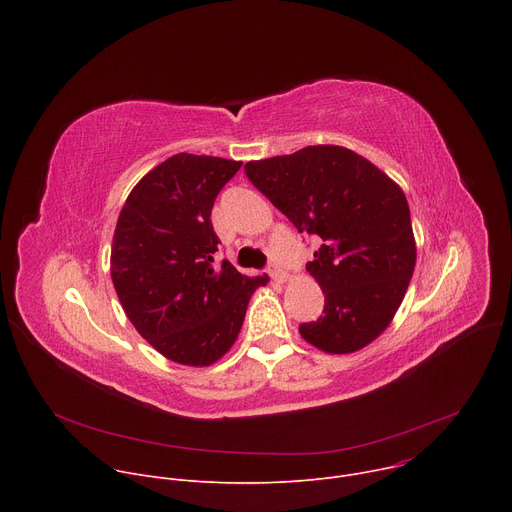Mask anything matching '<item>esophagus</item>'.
Segmentation results:
<instances>
[{
    "label": "esophagus",
    "mask_w": 512,
    "mask_h": 512,
    "mask_svg": "<svg viewBox=\"0 0 512 512\" xmlns=\"http://www.w3.org/2000/svg\"><path fill=\"white\" fill-rule=\"evenodd\" d=\"M267 273H269V277H271L275 283H283V281H285V273H283L277 265H271V267L267 269Z\"/></svg>",
    "instance_id": "1"
}]
</instances>
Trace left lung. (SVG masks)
<instances>
[{
	"label": "left lung",
	"mask_w": 512,
	"mask_h": 512,
	"mask_svg": "<svg viewBox=\"0 0 512 512\" xmlns=\"http://www.w3.org/2000/svg\"><path fill=\"white\" fill-rule=\"evenodd\" d=\"M245 174L300 233L320 239L306 269L324 291V314L300 326L302 338L330 354L373 342L391 324L415 269L403 190L340 145L249 162Z\"/></svg>",
	"instance_id": "left-lung-1"
}]
</instances>
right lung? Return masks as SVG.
<instances>
[{"label": "right lung", "instance_id": "obj_1", "mask_svg": "<svg viewBox=\"0 0 512 512\" xmlns=\"http://www.w3.org/2000/svg\"><path fill=\"white\" fill-rule=\"evenodd\" d=\"M241 162L176 154L145 174L127 196L111 245V279L135 326L166 358L208 367L235 344L253 291L227 259L214 263V198Z\"/></svg>", "mask_w": 512, "mask_h": 512}]
</instances>
